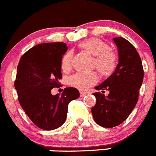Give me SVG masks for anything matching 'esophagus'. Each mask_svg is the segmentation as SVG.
<instances>
[{
  "instance_id": "1",
  "label": "esophagus",
  "mask_w": 156,
  "mask_h": 156,
  "mask_svg": "<svg viewBox=\"0 0 156 156\" xmlns=\"http://www.w3.org/2000/svg\"><path fill=\"white\" fill-rule=\"evenodd\" d=\"M87 94H88L87 92H84V91H80V95H81V97H83V96L86 95Z\"/></svg>"
}]
</instances>
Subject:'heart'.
<instances>
[{"instance_id": "b5f03b06", "label": "heart", "mask_w": 156, "mask_h": 156, "mask_svg": "<svg viewBox=\"0 0 156 156\" xmlns=\"http://www.w3.org/2000/svg\"><path fill=\"white\" fill-rule=\"evenodd\" d=\"M79 48L94 57L93 65L101 75L108 76L114 72L117 65V57L113 51L109 49L106 42L98 38H91L81 42ZM72 66V52L68 51L64 54L61 60L62 71H69ZM98 81V75L95 72L82 73L78 72L71 76L68 80L69 85L79 90H86Z\"/></svg>"}]
</instances>
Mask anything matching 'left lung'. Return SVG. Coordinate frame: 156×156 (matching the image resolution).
I'll return each instance as SVG.
<instances>
[{
  "mask_svg": "<svg viewBox=\"0 0 156 156\" xmlns=\"http://www.w3.org/2000/svg\"><path fill=\"white\" fill-rule=\"evenodd\" d=\"M119 51V64L112 75L96 86L109 91L107 96L93 93L96 104L91 108L94 122L105 128H113L126 121L139 99L144 78L142 60L133 45L122 37L113 38Z\"/></svg>",
  "mask_w": 156,
  "mask_h": 156,
  "instance_id": "left-lung-1",
  "label": "left lung"
}]
</instances>
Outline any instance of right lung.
I'll list each match as a JSON object with an SVG mask.
<instances>
[{
	"label": "right lung",
	"instance_id": "add662e5",
	"mask_svg": "<svg viewBox=\"0 0 156 156\" xmlns=\"http://www.w3.org/2000/svg\"><path fill=\"white\" fill-rule=\"evenodd\" d=\"M67 50L63 42L39 44L25 52L17 65L14 87L19 102L32 122L44 130L62 126L68 104L80 95L72 87L65 88L62 94L51 91L61 86V60Z\"/></svg>",
	"mask_w": 156,
	"mask_h": 156
}]
</instances>
